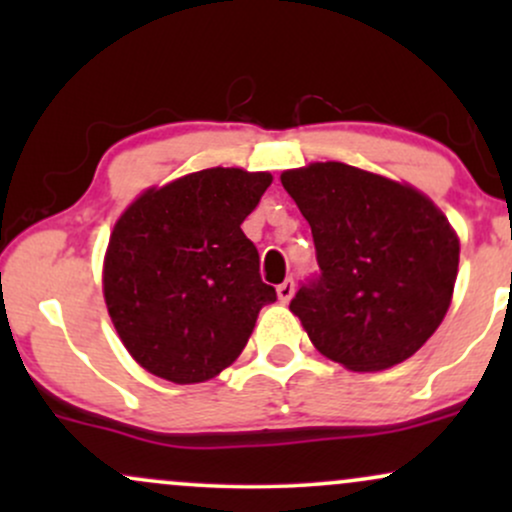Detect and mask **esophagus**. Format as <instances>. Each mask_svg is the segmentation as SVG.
<instances>
[{
    "mask_svg": "<svg viewBox=\"0 0 512 512\" xmlns=\"http://www.w3.org/2000/svg\"><path fill=\"white\" fill-rule=\"evenodd\" d=\"M293 291H296V284H293V279H286L284 284L276 286V296H279L281 303H289L293 298Z\"/></svg>",
    "mask_w": 512,
    "mask_h": 512,
    "instance_id": "1",
    "label": "esophagus"
}]
</instances>
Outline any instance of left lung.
Segmentation results:
<instances>
[{
	"label": "left lung",
	"mask_w": 512,
	"mask_h": 512,
	"mask_svg": "<svg viewBox=\"0 0 512 512\" xmlns=\"http://www.w3.org/2000/svg\"><path fill=\"white\" fill-rule=\"evenodd\" d=\"M281 185L310 223L317 272L298 315L322 356L370 373L414 356L448 313L460 240L414 187L327 161L284 170Z\"/></svg>",
	"instance_id": "left-lung-1"
}]
</instances>
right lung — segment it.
I'll use <instances>...</instances> for the list:
<instances>
[{
    "label": "right lung",
    "mask_w": 512,
    "mask_h": 512,
    "mask_svg": "<svg viewBox=\"0 0 512 512\" xmlns=\"http://www.w3.org/2000/svg\"><path fill=\"white\" fill-rule=\"evenodd\" d=\"M272 185L269 173L207 168L134 199L110 236L103 296L139 366L178 385L204 383L248 344L276 301L240 223Z\"/></svg>",
    "instance_id": "obj_1"
}]
</instances>
